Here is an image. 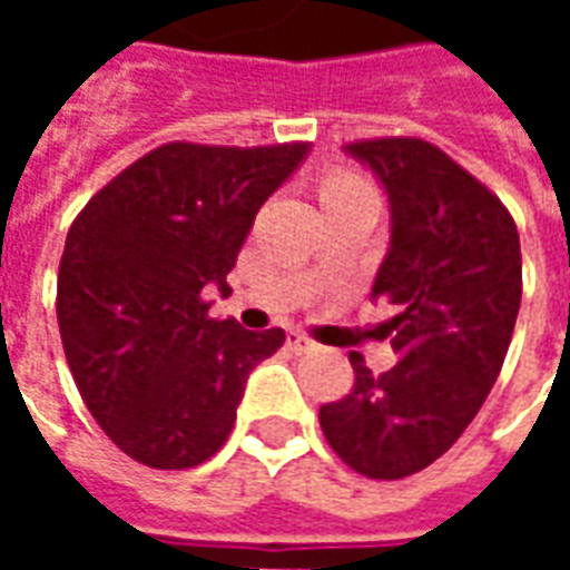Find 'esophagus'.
<instances>
[{
	"label": "esophagus",
	"mask_w": 570,
	"mask_h": 570,
	"mask_svg": "<svg viewBox=\"0 0 570 570\" xmlns=\"http://www.w3.org/2000/svg\"><path fill=\"white\" fill-rule=\"evenodd\" d=\"M286 345L293 347L296 354H305V351H314V342H311L305 333H289L286 335Z\"/></svg>",
	"instance_id": "esophagus-1"
}]
</instances>
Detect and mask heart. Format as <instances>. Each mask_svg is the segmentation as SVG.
<instances>
[{
	"label": "heart",
	"mask_w": 570,
	"mask_h": 570,
	"mask_svg": "<svg viewBox=\"0 0 570 570\" xmlns=\"http://www.w3.org/2000/svg\"><path fill=\"white\" fill-rule=\"evenodd\" d=\"M347 191H370V186L354 179V176H338V179H330V183H326L323 198H330V195H347Z\"/></svg>",
	"instance_id": "b5f03b06"
}]
</instances>
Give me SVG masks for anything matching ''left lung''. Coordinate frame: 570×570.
<instances>
[{"mask_svg":"<svg viewBox=\"0 0 570 570\" xmlns=\"http://www.w3.org/2000/svg\"><path fill=\"white\" fill-rule=\"evenodd\" d=\"M345 155L370 167L391 207L372 302L396 305L384 335L400 363L375 375L354 351L357 382L321 409V428L357 473L403 479L452 449L498 382L522 302L519 232L501 200L430 142H351Z\"/></svg>","mask_w":570,"mask_h":570,"instance_id":"obj_1","label":"left lung"}]
</instances>
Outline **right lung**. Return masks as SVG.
I'll return each mask as SVG.
<instances>
[{
	"mask_svg": "<svg viewBox=\"0 0 570 570\" xmlns=\"http://www.w3.org/2000/svg\"><path fill=\"white\" fill-rule=\"evenodd\" d=\"M311 142H167L100 188L72 223L57 323L85 406L118 449L155 470L204 464L228 440L249 372L284 330L210 317L265 200Z\"/></svg>",
	"mask_w": 570,
	"mask_h": 570,
	"instance_id": "right-lung-1",
	"label": "right lung"
}]
</instances>
